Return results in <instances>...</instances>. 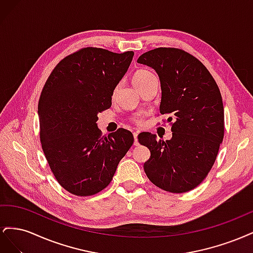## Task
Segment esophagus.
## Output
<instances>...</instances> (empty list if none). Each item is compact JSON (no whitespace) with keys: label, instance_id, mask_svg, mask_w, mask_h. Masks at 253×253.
<instances>
[{"label":"esophagus","instance_id":"1","mask_svg":"<svg viewBox=\"0 0 253 253\" xmlns=\"http://www.w3.org/2000/svg\"><path fill=\"white\" fill-rule=\"evenodd\" d=\"M133 136H134V144H135V145H138L139 143H138V140H137V136H138V134H137L136 132H134V133H133Z\"/></svg>","mask_w":253,"mask_h":253}]
</instances>
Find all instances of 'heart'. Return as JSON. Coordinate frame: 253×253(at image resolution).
<instances>
[{
    "label": "heart",
    "mask_w": 253,
    "mask_h": 253,
    "mask_svg": "<svg viewBox=\"0 0 253 253\" xmlns=\"http://www.w3.org/2000/svg\"><path fill=\"white\" fill-rule=\"evenodd\" d=\"M152 77H155V76L153 75L151 72H149L147 70H139V71H137L135 73V75H134L133 83H134V85H137V84H140V83L144 82L145 80H148V79H150ZM135 121L138 122L139 120L136 119Z\"/></svg>",
    "instance_id": "heart-1"
}]
</instances>
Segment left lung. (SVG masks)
Masks as SVG:
<instances>
[{"instance_id": "left-lung-1", "label": "left lung", "mask_w": 253, "mask_h": 253, "mask_svg": "<svg viewBox=\"0 0 253 253\" xmlns=\"http://www.w3.org/2000/svg\"><path fill=\"white\" fill-rule=\"evenodd\" d=\"M158 74L160 114L169 115L172 138L138 136L151 156L143 165L148 178L172 193L194 189L215 162L224 138V105L215 80L189 52L172 47L149 50L137 60Z\"/></svg>"}]
</instances>
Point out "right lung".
Masks as SVG:
<instances>
[{
    "mask_svg": "<svg viewBox=\"0 0 253 253\" xmlns=\"http://www.w3.org/2000/svg\"><path fill=\"white\" fill-rule=\"evenodd\" d=\"M133 56L82 48L61 60L45 82L38 104L42 149L57 181L74 195L108 187L134 142L126 128L101 136L97 126L98 113L111 108Z\"/></svg>",
    "mask_w": 253,
    "mask_h": 253,
    "instance_id": "add662e5",
    "label": "right lung"
}]
</instances>
